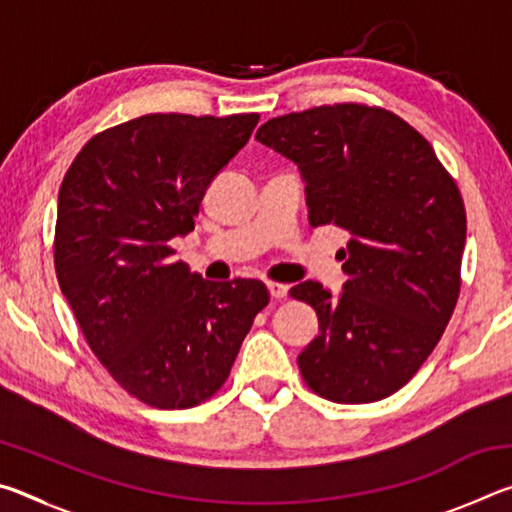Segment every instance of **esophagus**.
<instances>
[{"instance_id": "esophagus-1", "label": "esophagus", "mask_w": 512, "mask_h": 512, "mask_svg": "<svg viewBox=\"0 0 512 512\" xmlns=\"http://www.w3.org/2000/svg\"><path fill=\"white\" fill-rule=\"evenodd\" d=\"M268 293H271V298H275V300L287 298V293H289V284H282V282H268Z\"/></svg>"}]
</instances>
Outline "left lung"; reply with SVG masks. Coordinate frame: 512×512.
<instances>
[{
    "label": "left lung",
    "instance_id": "obj_1",
    "mask_svg": "<svg viewBox=\"0 0 512 512\" xmlns=\"http://www.w3.org/2000/svg\"><path fill=\"white\" fill-rule=\"evenodd\" d=\"M296 164L311 225L350 232L343 291L307 280L316 309L298 354L309 388L339 404L384 400L420 370L461 289L465 207L431 144L393 112L339 103L268 119L255 135Z\"/></svg>",
    "mask_w": 512,
    "mask_h": 512
}]
</instances>
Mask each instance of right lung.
I'll list each match as a JSON object with an SVG mask.
<instances>
[{"label": "right lung", "mask_w": 512, "mask_h": 512, "mask_svg": "<svg viewBox=\"0 0 512 512\" xmlns=\"http://www.w3.org/2000/svg\"><path fill=\"white\" fill-rule=\"evenodd\" d=\"M257 121L137 117L92 137L60 185V291L92 352L144 404L189 409L212 397L268 305L264 282L203 280L171 250Z\"/></svg>", "instance_id": "add662e5"}]
</instances>
